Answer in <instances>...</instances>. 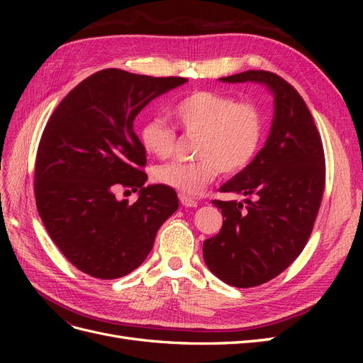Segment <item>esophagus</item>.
Listing matches in <instances>:
<instances>
[{
    "label": "esophagus",
    "mask_w": 363,
    "mask_h": 363,
    "mask_svg": "<svg viewBox=\"0 0 363 363\" xmlns=\"http://www.w3.org/2000/svg\"><path fill=\"white\" fill-rule=\"evenodd\" d=\"M179 199H180V203H182L184 207H196V206H199V201L191 199V196L184 195V194H180Z\"/></svg>",
    "instance_id": "obj_1"
}]
</instances>
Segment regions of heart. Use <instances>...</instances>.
Returning <instances> with one entry per match:
<instances>
[{
    "label": "heart",
    "mask_w": 363,
    "mask_h": 363,
    "mask_svg": "<svg viewBox=\"0 0 363 363\" xmlns=\"http://www.w3.org/2000/svg\"><path fill=\"white\" fill-rule=\"evenodd\" d=\"M169 113L186 133H199L192 162H171L155 169L157 183L188 196L200 195L219 174L247 169L263 139V118L248 101L213 91H194L175 100ZM140 144L150 155L167 159L175 147V130L159 116L140 127Z\"/></svg>",
    "instance_id": "b5f03b06"
}]
</instances>
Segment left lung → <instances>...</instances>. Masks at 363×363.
Wrapping results in <instances>:
<instances>
[{"instance_id":"obj_1","label":"left lung","mask_w":363,"mask_h":363,"mask_svg":"<svg viewBox=\"0 0 363 363\" xmlns=\"http://www.w3.org/2000/svg\"><path fill=\"white\" fill-rule=\"evenodd\" d=\"M219 80L263 83L276 101L265 147L219 189L248 196L247 204L213 200L225 219L203 244L206 265L218 279L252 288L277 277L309 240L325 186L324 148L301 95L280 75L245 71Z\"/></svg>"}]
</instances>
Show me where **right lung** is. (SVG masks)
<instances>
[{"mask_svg": "<svg viewBox=\"0 0 363 363\" xmlns=\"http://www.w3.org/2000/svg\"><path fill=\"white\" fill-rule=\"evenodd\" d=\"M186 82L98 71L63 98L43 128L35 162L38 212L62 255L91 277L113 280L136 269L179 208L168 186L144 188L147 156L133 121L152 98ZM119 189L141 195L119 202Z\"/></svg>", "mask_w": 363, "mask_h": 363, "instance_id": "right-lung-1", "label": "right lung"}]
</instances>
